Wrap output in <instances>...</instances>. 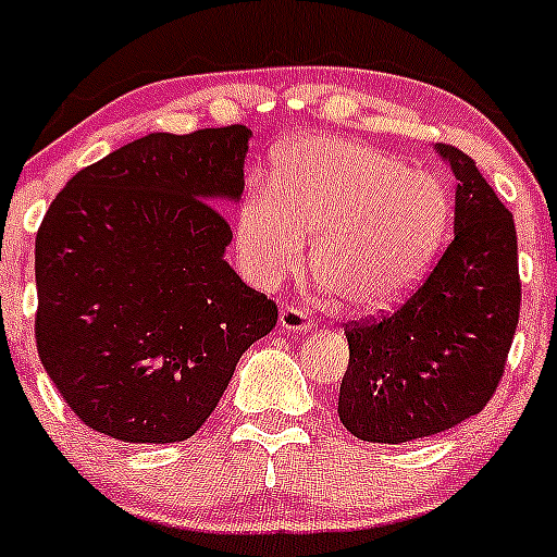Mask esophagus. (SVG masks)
<instances>
[{
  "label": "esophagus",
  "mask_w": 557,
  "mask_h": 557,
  "mask_svg": "<svg viewBox=\"0 0 557 557\" xmlns=\"http://www.w3.org/2000/svg\"><path fill=\"white\" fill-rule=\"evenodd\" d=\"M278 321H281V326H284L286 332H306V330H311V326H313V319L297 306H281Z\"/></svg>",
  "instance_id": "obj_1"
}]
</instances>
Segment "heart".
Listing matches in <instances>:
<instances>
[{
  "mask_svg": "<svg viewBox=\"0 0 557 557\" xmlns=\"http://www.w3.org/2000/svg\"><path fill=\"white\" fill-rule=\"evenodd\" d=\"M443 182L362 141H297L278 158L271 190L244 200L236 244L246 276L273 289L295 276L317 233L313 278L337 306H392L432 262L445 225Z\"/></svg>",
  "mask_w": 557,
  "mask_h": 557,
  "instance_id": "1",
  "label": "heart"
}]
</instances>
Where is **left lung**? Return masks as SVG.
Wrapping results in <instances>:
<instances>
[{
    "label": "left lung",
    "instance_id": "1",
    "mask_svg": "<svg viewBox=\"0 0 557 557\" xmlns=\"http://www.w3.org/2000/svg\"><path fill=\"white\" fill-rule=\"evenodd\" d=\"M456 176L453 240L394 313L348 321L337 416L367 443H412L478 416L520 319L518 233L474 160L437 145Z\"/></svg>",
    "mask_w": 557,
    "mask_h": 557
}]
</instances>
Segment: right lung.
I'll list each match as a JSON object with an SVG mask.
<instances>
[{"label":"right lung","instance_id":"1","mask_svg":"<svg viewBox=\"0 0 557 557\" xmlns=\"http://www.w3.org/2000/svg\"><path fill=\"white\" fill-rule=\"evenodd\" d=\"M246 125L150 134L77 171L37 231V351L85 426L182 443L278 308L227 265L216 200L244 193Z\"/></svg>","mask_w":557,"mask_h":557}]
</instances>
